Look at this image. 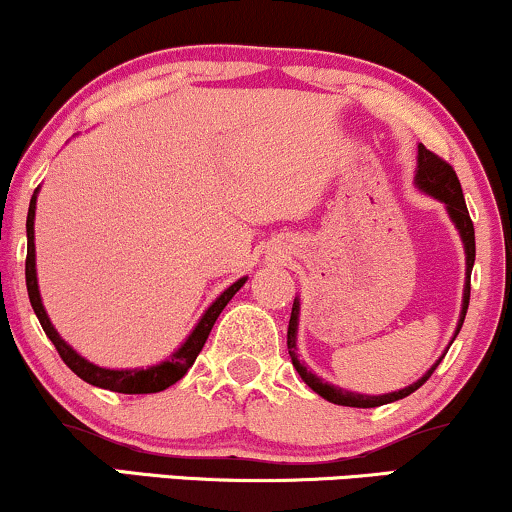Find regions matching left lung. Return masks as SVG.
Masks as SVG:
<instances>
[{
    "mask_svg": "<svg viewBox=\"0 0 512 512\" xmlns=\"http://www.w3.org/2000/svg\"><path fill=\"white\" fill-rule=\"evenodd\" d=\"M413 184L418 186V191L428 193L435 200L446 208V215H449L451 222H454L458 236L463 241V250H465V286H463V304H461V316H458L456 331L451 342L456 340V335L461 333V326L465 321V314H468V302H470V274H472V264H475V226H472V219L468 215V208H465V198H463V189L461 181H458L454 167L449 163H444L442 158H437L435 153L428 151L423 144L418 146V167H416V177H413ZM297 323H300V297H295L293 302V312H290V323H288V354L290 361H293L295 371L300 373V378L307 383L312 390L323 397L331 404L338 406H354V409H375V406L390 404V401L404 399L409 397L411 392H416L425 380L435 373V368L439 366V361L444 359V354L449 352V347L444 349V354L439 357L435 364H432L430 371L423 373V378H418L416 383H411L409 387L397 392H387V394H359V392H349L342 390L338 385L323 383L319 375L309 371L307 366L297 359Z\"/></svg>",
    "mask_w": 512,
    "mask_h": 512,
    "instance_id": "left-lung-1",
    "label": "left lung"
}]
</instances>
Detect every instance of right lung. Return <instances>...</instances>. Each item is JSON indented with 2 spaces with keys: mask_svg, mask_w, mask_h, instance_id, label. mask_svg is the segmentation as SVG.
<instances>
[{
  "mask_svg": "<svg viewBox=\"0 0 512 512\" xmlns=\"http://www.w3.org/2000/svg\"><path fill=\"white\" fill-rule=\"evenodd\" d=\"M37 193L40 189H35L30 198V208H28V222H25V231H28V257H25V286H28V297L32 309H35L37 319H40L44 333L47 338L54 342L56 352L61 354V359L66 361V366L73 371L77 378H82L84 383L94 385V387H103V390L111 392H122V394H151V392H163L167 387L177 383L186 375V371L193 366V361L203 349L205 340L215 326L217 316L222 314V309L229 304L231 297H234L238 290L243 288V283L248 281V276L238 278L236 283H231L229 288L224 290L222 295L217 297L215 302L205 309V314L200 316L193 331L189 333L181 345L174 349V352L160 364L146 366V368H103L92 364L89 359H84L82 354H77L73 347L68 345L66 340L58 335V331L51 323L47 309L42 304V295H40V283H37V262H35V208H37Z\"/></svg>",
  "mask_w": 512,
  "mask_h": 512,
  "instance_id": "add662e5",
  "label": "right lung"
}]
</instances>
